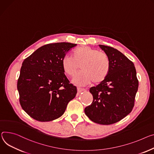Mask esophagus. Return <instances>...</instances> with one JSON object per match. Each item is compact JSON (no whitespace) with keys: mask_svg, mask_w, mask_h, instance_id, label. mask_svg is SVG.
Instances as JSON below:
<instances>
[{"mask_svg":"<svg viewBox=\"0 0 154 154\" xmlns=\"http://www.w3.org/2000/svg\"><path fill=\"white\" fill-rule=\"evenodd\" d=\"M77 89L78 93H81L82 91H85V88H80V87H77Z\"/></svg>","mask_w":154,"mask_h":154,"instance_id":"34e87169","label":"esophagus"}]
</instances>
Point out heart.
Masks as SVG:
<instances>
[{
  "instance_id": "obj_1",
  "label": "heart",
  "mask_w": 154,
  "mask_h": 154,
  "mask_svg": "<svg viewBox=\"0 0 154 154\" xmlns=\"http://www.w3.org/2000/svg\"><path fill=\"white\" fill-rule=\"evenodd\" d=\"M72 55V57L64 56L61 63L64 72L70 77L75 74L80 66L82 71L72 80L75 84L85 85L91 81L99 83L107 76L110 62L105 53L88 46H82L75 49Z\"/></svg>"
}]
</instances>
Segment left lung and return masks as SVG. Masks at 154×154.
I'll return each instance as SVG.
<instances>
[{"mask_svg":"<svg viewBox=\"0 0 154 154\" xmlns=\"http://www.w3.org/2000/svg\"><path fill=\"white\" fill-rule=\"evenodd\" d=\"M99 45L108 56L110 68L103 82L90 88L93 100L85 108V113L96 123L111 125L120 121L133 110L139 82L131 61L113 47Z\"/></svg>","mask_w":154,"mask_h":154,"instance_id":"obj_1","label":"left lung"}]
</instances>
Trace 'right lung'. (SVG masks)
Segmentation results:
<instances>
[{"label":"right lung","mask_w":154,"mask_h":154,"mask_svg":"<svg viewBox=\"0 0 154 154\" xmlns=\"http://www.w3.org/2000/svg\"><path fill=\"white\" fill-rule=\"evenodd\" d=\"M75 44L59 42L40 47L23 62L17 82L20 103L32 119L49 122L60 117L77 88L65 75L61 61Z\"/></svg>","instance_id":"1"}]
</instances>
